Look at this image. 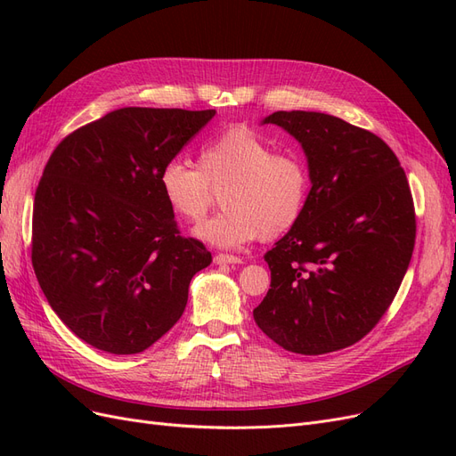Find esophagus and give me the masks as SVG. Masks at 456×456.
I'll return each mask as SVG.
<instances>
[{"instance_id": "1", "label": "esophagus", "mask_w": 456, "mask_h": 456, "mask_svg": "<svg viewBox=\"0 0 456 456\" xmlns=\"http://www.w3.org/2000/svg\"><path fill=\"white\" fill-rule=\"evenodd\" d=\"M215 265H243V258L218 253V255H215Z\"/></svg>"}]
</instances>
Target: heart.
<instances>
[{
	"label": "heart",
	"instance_id": "b5f03b06",
	"mask_svg": "<svg viewBox=\"0 0 456 456\" xmlns=\"http://www.w3.org/2000/svg\"><path fill=\"white\" fill-rule=\"evenodd\" d=\"M161 198L175 216L198 223L211 205V190H223V213L205 220L194 236L216 247H240L256 238L273 240L305 213L310 176L295 154L273 148L249 127H232L207 142L198 167L171 159L158 176Z\"/></svg>",
	"mask_w": 456,
	"mask_h": 456
}]
</instances>
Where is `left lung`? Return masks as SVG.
Returning <instances> with one entry per match:
<instances>
[{"label": "left lung", "instance_id": "8db88e82", "mask_svg": "<svg viewBox=\"0 0 456 456\" xmlns=\"http://www.w3.org/2000/svg\"><path fill=\"white\" fill-rule=\"evenodd\" d=\"M260 123L302 146L312 188L298 223L265 255L272 281L255 322L295 354L352 346L388 310L412 256L405 171L377 134L335 116L291 110Z\"/></svg>", "mask_w": 456, "mask_h": 456}]
</instances>
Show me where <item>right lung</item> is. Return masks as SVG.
<instances>
[{
    "label": "right lung",
    "instance_id": "right-lung-1",
    "mask_svg": "<svg viewBox=\"0 0 456 456\" xmlns=\"http://www.w3.org/2000/svg\"><path fill=\"white\" fill-rule=\"evenodd\" d=\"M215 110L119 108L54 148L34 198L32 265L76 337L139 354L181 320L203 243L178 233L158 176Z\"/></svg>",
    "mask_w": 456,
    "mask_h": 456
}]
</instances>
